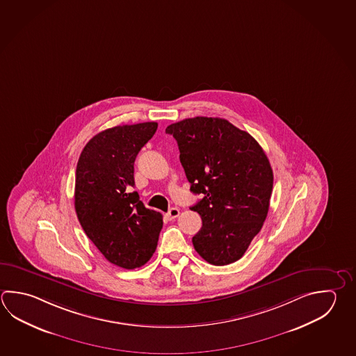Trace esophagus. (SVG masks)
Masks as SVG:
<instances>
[{"label": "esophagus", "mask_w": 356, "mask_h": 356, "mask_svg": "<svg viewBox=\"0 0 356 356\" xmlns=\"http://www.w3.org/2000/svg\"><path fill=\"white\" fill-rule=\"evenodd\" d=\"M179 215H180V210L179 209L171 208L168 210V220H172V219H176Z\"/></svg>", "instance_id": "obj_1"}]
</instances>
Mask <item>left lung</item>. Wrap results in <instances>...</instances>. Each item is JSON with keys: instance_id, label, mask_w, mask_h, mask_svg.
<instances>
[{"instance_id": "1", "label": "left lung", "mask_w": 356, "mask_h": 356, "mask_svg": "<svg viewBox=\"0 0 356 356\" xmlns=\"http://www.w3.org/2000/svg\"><path fill=\"white\" fill-rule=\"evenodd\" d=\"M180 149L190 190L202 195L191 210L202 227L194 248L214 266L241 259L267 218L273 171L267 154L245 131L222 118L195 117L166 128Z\"/></svg>"}]
</instances>
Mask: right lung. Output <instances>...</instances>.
Here are the masks:
<instances>
[{"mask_svg":"<svg viewBox=\"0 0 356 356\" xmlns=\"http://www.w3.org/2000/svg\"><path fill=\"white\" fill-rule=\"evenodd\" d=\"M157 129L156 122L124 124L95 134L75 172L76 216L108 262L138 268L156 250L162 215L145 208L134 188V160Z\"/></svg>","mask_w":356,"mask_h":356,"instance_id":"1","label":"right lung"}]
</instances>
